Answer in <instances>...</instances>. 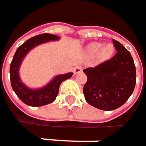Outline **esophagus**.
I'll return each instance as SVG.
<instances>
[{
	"label": "esophagus",
	"mask_w": 146,
	"mask_h": 146,
	"mask_svg": "<svg viewBox=\"0 0 146 146\" xmlns=\"http://www.w3.org/2000/svg\"><path fill=\"white\" fill-rule=\"evenodd\" d=\"M82 71H83V68H82V67H81V66H77V67H75V68H74V69H73L74 74L80 73Z\"/></svg>",
	"instance_id": "34e87169"
}]
</instances>
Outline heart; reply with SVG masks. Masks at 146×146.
Instances as JSON below:
<instances>
[{"mask_svg":"<svg viewBox=\"0 0 146 146\" xmlns=\"http://www.w3.org/2000/svg\"><path fill=\"white\" fill-rule=\"evenodd\" d=\"M87 50L90 55H96L99 52V56L102 59H106L111 55L113 49L111 44H106L102 49V44L100 43H92L88 46Z\"/></svg>","mask_w":146,"mask_h":146,"instance_id":"b5f03b06","label":"heart"}]
</instances>
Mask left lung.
I'll return each instance as SVG.
<instances>
[{"label":"left lung","mask_w":146,"mask_h":146,"mask_svg":"<svg viewBox=\"0 0 146 146\" xmlns=\"http://www.w3.org/2000/svg\"><path fill=\"white\" fill-rule=\"evenodd\" d=\"M117 53L108 61L88 68L83 92L86 102L103 111L122 106L130 97L136 84V69L130 52L113 40Z\"/></svg>","instance_id":"obj_1"}]
</instances>
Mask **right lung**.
<instances>
[{"label": "right lung", "mask_w": 146, "mask_h": 146, "mask_svg": "<svg viewBox=\"0 0 146 146\" xmlns=\"http://www.w3.org/2000/svg\"><path fill=\"white\" fill-rule=\"evenodd\" d=\"M60 37L50 35L42 34L32 37L21 44L16 50L14 56L10 65V79L12 88L18 98L28 106H42L50 104L56 100L59 92L60 84L66 79L70 78L73 73L56 75L47 84L39 89H31L28 87L20 78L19 69L20 66L26 55L35 47L49 41L59 40Z\"/></svg>", "instance_id": "obj_1"}]
</instances>
